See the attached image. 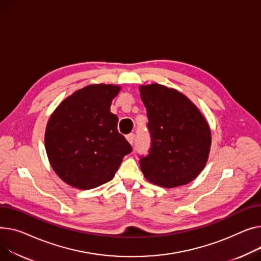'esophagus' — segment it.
Returning a JSON list of instances; mask_svg holds the SVG:
<instances>
[{
	"label": "esophagus",
	"instance_id": "1",
	"mask_svg": "<svg viewBox=\"0 0 261 261\" xmlns=\"http://www.w3.org/2000/svg\"><path fill=\"white\" fill-rule=\"evenodd\" d=\"M126 138H127V141H128L131 145H133V143H134V141H135V134H134V133H130V134H128V135L126 136Z\"/></svg>",
	"mask_w": 261,
	"mask_h": 261
}]
</instances>
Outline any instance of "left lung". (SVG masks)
<instances>
[{
  "label": "left lung",
  "instance_id": "8db88e82",
  "mask_svg": "<svg viewBox=\"0 0 261 261\" xmlns=\"http://www.w3.org/2000/svg\"><path fill=\"white\" fill-rule=\"evenodd\" d=\"M151 135L149 154L141 170L164 188L187 185L203 170L211 148V130L198 108L186 95L160 84L141 86Z\"/></svg>",
  "mask_w": 261,
  "mask_h": 261
}]
</instances>
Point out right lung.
<instances>
[{"mask_svg": "<svg viewBox=\"0 0 261 261\" xmlns=\"http://www.w3.org/2000/svg\"><path fill=\"white\" fill-rule=\"evenodd\" d=\"M119 90L116 85L86 86L51 114L45 148L52 169L69 186L89 190L110 181L132 151L117 131V116L110 112Z\"/></svg>", "mask_w": 261, "mask_h": 261, "instance_id": "1", "label": "right lung"}]
</instances>
